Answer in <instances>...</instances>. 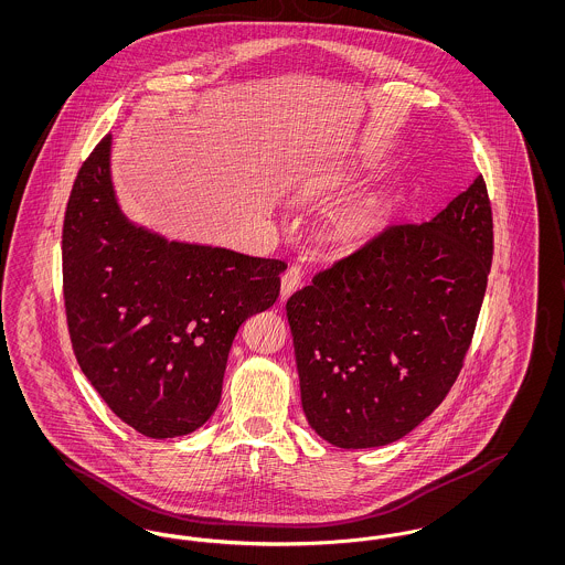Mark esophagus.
<instances>
[{"mask_svg":"<svg viewBox=\"0 0 565 565\" xmlns=\"http://www.w3.org/2000/svg\"><path fill=\"white\" fill-rule=\"evenodd\" d=\"M300 286H302V273L296 269V267L286 270L284 277H281V290H279L281 302H286L290 296L295 295Z\"/></svg>","mask_w":565,"mask_h":565,"instance_id":"34e87169","label":"esophagus"}]
</instances>
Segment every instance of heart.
I'll list each match as a JSON object with an SVG mask.
<instances>
[{"label": "heart", "mask_w": 565, "mask_h": 565, "mask_svg": "<svg viewBox=\"0 0 565 565\" xmlns=\"http://www.w3.org/2000/svg\"><path fill=\"white\" fill-rule=\"evenodd\" d=\"M387 159L385 150L379 146H362L358 152L351 157L350 161L330 169H323L316 178H311L302 194L305 196H332L339 192L358 186L369 173L376 171ZM390 203L385 196H376L362 205H355L348 214L341 215L339 222L334 224V239L341 243H360L371 239L379 231L383 217L387 215Z\"/></svg>", "instance_id": "b5f03b06"}]
</instances>
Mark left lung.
<instances>
[{
    "instance_id": "obj_1",
    "label": "left lung",
    "mask_w": 565,
    "mask_h": 565,
    "mask_svg": "<svg viewBox=\"0 0 565 565\" xmlns=\"http://www.w3.org/2000/svg\"><path fill=\"white\" fill-rule=\"evenodd\" d=\"M493 254L483 178L428 222L401 224L286 302L300 403L341 449L401 440L456 383Z\"/></svg>"
}]
</instances>
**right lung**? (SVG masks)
I'll return each instance as SVG.
<instances>
[{"instance_id":"1","label":"right lung","mask_w":565,"mask_h":565,"mask_svg":"<svg viewBox=\"0 0 565 565\" xmlns=\"http://www.w3.org/2000/svg\"><path fill=\"white\" fill-rule=\"evenodd\" d=\"M111 135L84 162L63 224V295L82 373L116 417L148 438L214 415L228 351L279 296L281 260L167 239L122 212Z\"/></svg>"}]
</instances>
